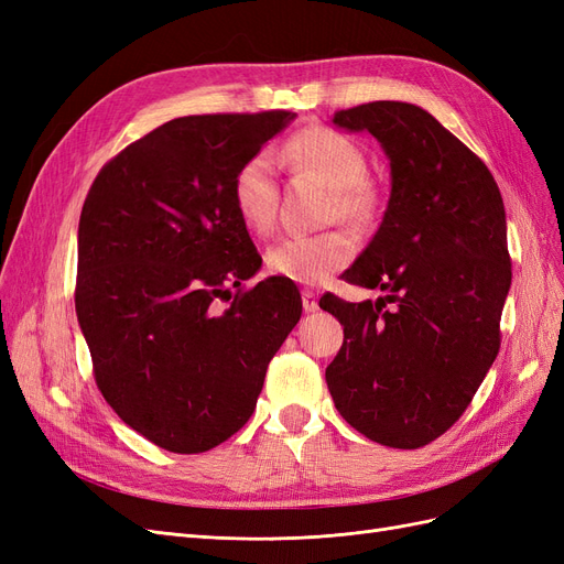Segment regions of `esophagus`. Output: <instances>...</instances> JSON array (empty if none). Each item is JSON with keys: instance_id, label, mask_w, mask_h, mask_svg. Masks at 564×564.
I'll use <instances>...</instances> for the list:
<instances>
[{"instance_id": "esophagus-1", "label": "esophagus", "mask_w": 564, "mask_h": 564, "mask_svg": "<svg viewBox=\"0 0 564 564\" xmlns=\"http://www.w3.org/2000/svg\"><path fill=\"white\" fill-rule=\"evenodd\" d=\"M301 301H303V311L305 313H315L319 308V305H317V294L311 292V289H303Z\"/></svg>"}]
</instances>
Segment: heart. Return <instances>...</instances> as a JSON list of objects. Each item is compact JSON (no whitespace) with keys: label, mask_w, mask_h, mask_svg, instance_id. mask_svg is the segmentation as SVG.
Returning a JSON list of instances; mask_svg holds the SVG:
<instances>
[{"label":"heart","mask_w":564,"mask_h":564,"mask_svg":"<svg viewBox=\"0 0 564 564\" xmlns=\"http://www.w3.org/2000/svg\"><path fill=\"white\" fill-rule=\"evenodd\" d=\"M278 160L294 172L311 174L332 187V216L362 220L371 209L367 187V158L355 141L327 127H308L292 135L280 150ZM237 214L253 232H268L278 218V169L268 150L256 152L232 181ZM357 251L355 237L346 230L319 235H292L268 247L265 268L272 275L299 284H319L346 268Z\"/></svg>","instance_id":"b5f03b06"}]
</instances>
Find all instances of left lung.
<instances>
[{
    "label": "left lung",
    "mask_w": 564,
    "mask_h": 564,
    "mask_svg": "<svg viewBox=\"0 0 564 564\" xmlns=\"http://www.w3.org/2000/svg\"><path fill=\"white\" fill-rule=\"evenodd\" d=\"M332 122L381 143L390 197L377 235L344 272L386 296L319 299L344 324L324 377L355 431L416 449L452 429L497 360L513 278L503 199L485 162L419 106L373 100Z\"/></svg>",
    "instance_id": "left-lung-1"
}]
</instances>
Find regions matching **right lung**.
Instances as JSON below:
<instances>
[{
    "label": "right lung",
    "instance_id": "add662e5",
    "mask_svg": "<svg viewBox=\"0 0 564 564\" xmlns=\"http://www.w3.org/2000/svg\"><path fill=\"white\" fill-rule=\"evenodd\" d=\"M296 115L178 117L96 176L77 230L75 308L106 402L135 433L199 454L253 414L272 355L301 319L292 282L237 292L261 256L232 181Z\"/></svg>",
    "mask_w": 564,
    "mask_h": 564
}]
</instances>
